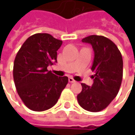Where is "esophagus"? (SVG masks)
Returning a JSON list of instances; mask_svg holds the SVG:
<instances>
[{
  "label": "esophagus",
  "instance_id": "obj_1",
  "mask_svg": "<svg viewBox=\"0 0 135 135\" xmlns=\"http://www.w3.org/2000/svg\"><path fill=\"white\" fill-rule=\"evenodd\" d=\"M68 80L70 83H76V80L73 78V77H69V79H68Z\"/></svg>",
  "mask_w": 135,
  "mask_h": 135
}]
</instances>
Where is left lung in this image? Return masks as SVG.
I'll list each match as a JSON object with an SVG mask.
<instances>
[{
    "label": "left lung",
    "mask_w": 135,
    "mask_h": 135,
    "mask_svg": "<svg viewBox=\"0 0 135 135\" xmlns=\"http://www.w3.org/2000/svg\"><path fill=\"white\" fill-rule=\"evenodd\" d=\"M82 41L92 46L95 57L91 69L95 74L91 86L81 83L83 89L77 95V101L86 110L99 112L105 109L119 92L123 74L122 55L117 45L104 36L90 35Z\"/></svg>",
    "instance_id": "left-lung-1"
}]
</instances>
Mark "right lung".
<instances>
[{"label": "right lung", "instance_id": "add662e5", "mask_svg": "<svg viewBox=\"0 0 135 135\" xmlns=\"http://www.w3.org/2000/svg\"><path fill=\"white\" fill-rule=\"evenodd\" d=\"M62 41L49 34H35L25 41L16 54L13 79L25 105L34 111H44L57 103L68 83L47 70L57 62V51Z\"/></svg>", "mask_w": 135, "mask_h": 135}]
</instances>
